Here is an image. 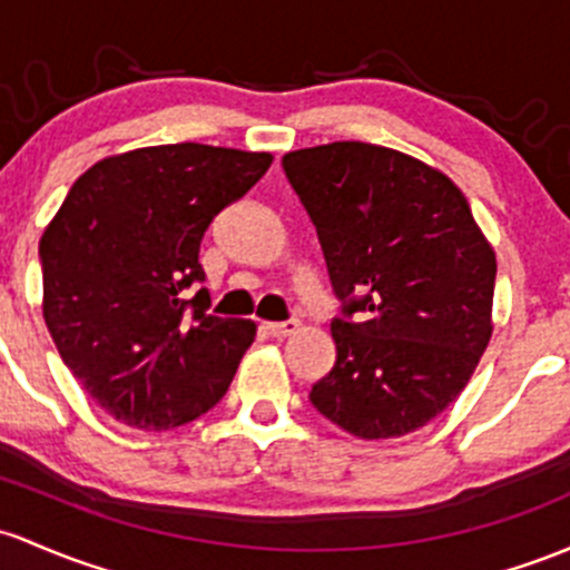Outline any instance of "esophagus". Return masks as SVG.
Listing matches in <instances>:
<instances>
[{
  "mask_svg": "<svg viewBox=\"0 0 570 570\" xmlns=\"http://www.w3.org/2000/svg\"><path fill=\"white\" fill-rule=\"evenodd\" d=\"M299 330L297 322H267L265 324V333L271 337H289L295 335Z\"/></svg>",
  "mask_w": 570,
  "mask_h": 570,
  "instance_id": "34e87169",
  "label": "esophagus"
}]
</instances>
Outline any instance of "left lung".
<instances>
[{
  "mask_svg": "<svg viewBox=\"0 0 570 570\" xmlns=\"http://www.w3.org/2000/svg\"><path fill=\"white\" fill-rule=\"evenodd\" d=\"M343 318L311 403L365 441L424 428L458 400L492 337L495 252L446 173L373 142L284 154Z\"/></svg>",
  "mask_w": 570,
  "mask_h": 570,
  "instance_id": "left-lung-1",
  "label": "left lung"
}]
</instances>
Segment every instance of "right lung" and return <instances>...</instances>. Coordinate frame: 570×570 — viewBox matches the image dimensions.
Masks as SVG:
<instances>
[{
	"instance_id": "add662e5",
	"label": "right lung",
	"mask_w": 570,
	"mask_h": 570,
	"mask_svg": "<svg viewBox=\"0 0 570 570\" xmlns=\"http://www.w3.org/2000/svg\"><path fill=\"white\" fill-rule=\"evenodd\" d=\"M273 154L203 142L105 156L40 237L42 318L61 360L112 419L170 430L210 411L256 337L208 314L199 243Z\"/></svg>"
}]
</instances>
